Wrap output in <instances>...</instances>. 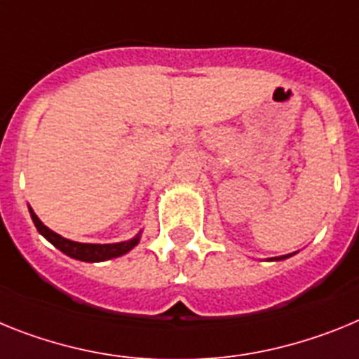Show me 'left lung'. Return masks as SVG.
I'll return each mask as SVG.
<instances>
[{
	"label": "left lung",
	"mask_w": 359,
	"mask_h": 359,
	"mask_svg": "<svg viewBox=\"0 0 359 359\" xmlns=\"http://www.w3.org/2000/svg\"><path fill=\"white\" fill-rule=\"evenodd\" d=\"M292 257V255H283V257H278V258H271V260H285V258Z\"/></svg>",
	"instance_id": "obj_1"
}]
</instances>
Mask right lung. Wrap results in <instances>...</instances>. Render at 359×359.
<instances>
[{"label":"right lung","mask_w":359,"mask_h":359,"mask_svg":"<svg viewBox=\"0 0 359 359\" xmlns=\"http://www.w3.org/2000/svg\"><path fill=\"white\" fill-rule=\"evenodd\" d=\"M30 210V208H29ZM30 217H32L34 226L37 227V231L41 233L50 244L55 245L59 251H63L68 257L76 258V260L81 262H104L110 260V258H117L126 255L128 251H132L139 240H141V233H137L132 240L128 242H117V244H81V242H74V240H68L65 236L57 235L55 231L48 229L45 224L37 218V215L30 210Z\"/></svg>","instance_id":"1"}]
</instances>
